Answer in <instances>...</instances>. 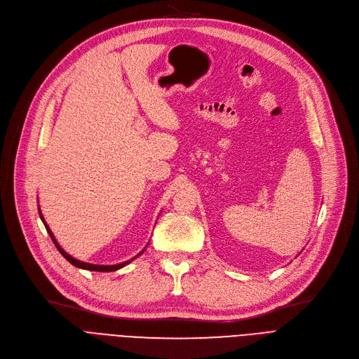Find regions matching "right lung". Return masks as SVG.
Returning <instances> with one entry per match:
<instances>
[{
    "label": "right lung",
    "instance_id": "right-lung-1",
    "mask_svg": "<svg viewBox=\"0 0 359 359\" xmlns=\"http://www.w3.org/2000/svg\"><path fill=\"white\" fill-rule=\"evenodd\" d=\"M41 214V212H39ZM41 218H42V221H43V224H45V227H46V230H48V233H49V236H50V238H52V241H53V244L56 246V249L60 250V253L69 262V263H72L74 266H77V268H81V269H87V271H97V272H111V271H116V269H121V268H123L126 263H129L130 260H134V259H130V260H128V262H123V263H119V265H111V266H102V265H91V263H84V262H80V260H77V259H74V257H71L68 253H65L61 248H60V244L56 243V240H55V237H53V234H52V231L49 230V227H48V224L45 222V219H43V217H42V214H41ZM142 253V252H141ZM140 253V255H141Z\"/></svg>",
    "mask_w": 359,
    "mask_h": 359
}]
</instances>
